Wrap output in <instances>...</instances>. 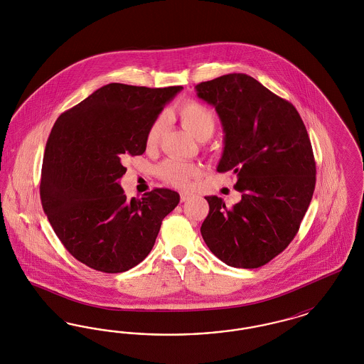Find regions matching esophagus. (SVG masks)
I'll use <instances>...</instances> for the list:
<instances>
[{
  "mask_svg": "<svg viewBox=\"0 0 364 364\" xmlns=\"http://www.w3.org/2000/svg\"><path fill=\"white\" fill-rule=\"evenodd\" d=\"M190 193H186V192H181V193H180V200H181V202H187V200H190Z\"/></svg>",
  "mask_w": 364,
  "mask_h": 364,
  "instance_id": "esophagus-1",
  "label": "esophagus"
}]
</instances>
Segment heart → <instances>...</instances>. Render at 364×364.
<instances>
[{"label":"heart","mask_w":364,"mask_h":364,"mask_svg":"<svg viewBox=\"0 0 364 364\" xmlns=\"http://www.w3.org/2000/svg\"><path fill=\"white\" fill-rule=\"evenodd\" d=\"M174 116L193 138L200 141L211 138L218 125L215 112L211 107H208V105L193 100L178 105L174 110ZM162 132L164 120L162 117H156L147 129L146 146L156 147L161 140ZM158 174L164 181H166L171 186H174L177 188H187L192 178L199 177L200 168L195 164L184 162L180 159H166L158 166Z\"/></svg>","instance_id":"obj_1"}]
</instances>
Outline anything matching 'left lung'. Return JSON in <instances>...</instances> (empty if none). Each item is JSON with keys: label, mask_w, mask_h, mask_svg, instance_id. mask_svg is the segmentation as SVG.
Here are the masks:
<instances>
[{"label": "left lung", "mask_w": 364, "mask_h": 364, "mask_svg": "<svg viewBox=\"0 0 364 364\" xmlns=\"http://www.w3.org/2000/svg\"><path fill=\"white\" fill-rule=\"evenodd\" d=\"M199 98L213 105L225 132L220 173L233 172L242 200L228 208L206 196L200 233L210 251L232 267L257 269L294 240L315 190V159L294 105L245 73L202 82Z\"/></svg>", "instance_id": "obj_1"}]
</instances>
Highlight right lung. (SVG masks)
I'll return each instance as SVG.
<instances>
[{"label": "right lung", "instance_id": "obj_1", "mask_svg": "<svg viewBox=\"0 0 364 364\" xmlns=\"http://www.w3.org/2000/svg\"><path fill=\"white\" fill-rule=\"evenodd\" d=\"M110 83L64 112L48 139L41 200L73 258L104 273H122L154 247L162 220L180 195L168 188L127 200L119 180L128 156L146 151V134L181 90Z\"/></svg>", "mask_w": 364, "mask_h": 364}]
</instances>
